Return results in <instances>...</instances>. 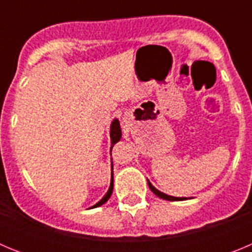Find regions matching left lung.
Returning <instances> with one entry per match:
<instances>
[{"instance_id":"1","label":"left lung","mask_w":252,"mask_h":252,"mask_svg":"<svg viewBox=\"0 0 252 252\" xmlns=\"http://www.w3.org/2000/svg\"><path fill=\"white\" fill-rule=\"evenodd\" d=\"M148 184L151 192H153L155 195H158L159 198H161V199H166V201H184V199H187V198H177V197H171V195H168V194H164V193H161L160 190H158L155 187H153V184H151L149 180H148Z\"/></svg>"}]
</instances>
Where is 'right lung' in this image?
Returning a JSON list of instances; mask_svg holds the SVG:
<instances>
[{"label":"right lung","mask_w":252,"mask_h":252,"mask_svg":"<svg viewBox=\"0 0 252 252\" xmlns=\"http://www.w3.org/2000/svg\"><path fill=\"white\" fill-rule=\"evenodd\" d=\"M120 139H121V127H120V122L117 121V120H115V121L112 122V125H111V144H112V146L115 145L116 142L120 141ZM112 192H113V182H111L110 189H108L107 194L102 198L98 203H95L94 206H93V208H95V207H99V206H102L103 203H106V202L110 199Z\"/></svg>","instance_id":"obj_1"}]
</instances>
